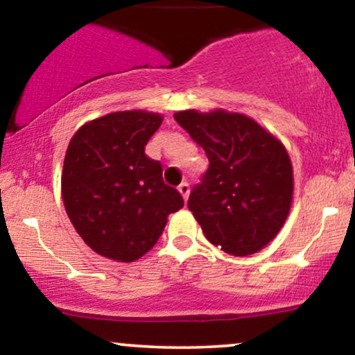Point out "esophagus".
<instances>
[{"instance_id":"1","label":"esophagus","mask_w":355,"mask_h":355,"mask_svg":"<svg viewBox=\"0 0 355 355\" xmlns=\"http://www.w3.org/2000/svg\"><path fill=\"white\" fill-rule=\"evenodd\" d=\"M178 191H180L182 197L187 200V198H189V193H190V185L187 182L180 183V185H178Z\"/></svg>"}]
</instances>
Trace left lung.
Returning a JSON list of instances; mask_svg holds the SVG:
<instances>
[{
    "label": "left lung",
    "instance_id": "left-lung-1",
    "mask_svg": "<svg viewBox=\"0 0 355 355\" xmlns=\"http://www.w3.org/2000/svg\"><path fill=\"white\" fill-rule=\"evenodd\" d=\"M173 116L210 162L189 198L205 237L232 255L259 252L284 227L294 197V170L284 144L242 113L185 110Z\"/></svg>",
    "mask_w": 355,
    "mask_h": 355
}]
</instances>
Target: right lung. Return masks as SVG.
I'll return each instance as SVG.
<instances>
[{
    "label": "right lung",
    "instance_id": "1",
    "mask_svg": "<svg viewBox=\"0 0 355 355\" xmlns=\"http://www.w3.org/2000/svg\"><path fill=\"white\" fill-rule=\"evenodd\" d=\"M164 121L145 110L95 118L73 135L61 173L64 210L83 242L115 262H135L160 239L183 198L145 145Z\"/></svg>",
    "mask_w": 355,
    "mask_h": 355
}]
</instances>
